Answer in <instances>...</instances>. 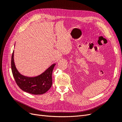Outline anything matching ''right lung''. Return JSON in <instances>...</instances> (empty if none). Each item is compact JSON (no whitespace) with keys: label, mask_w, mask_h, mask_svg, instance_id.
I'll return each instance as SVG.
<instances>
[{"label":"right lung","mask_w":122,"mask_h":122,"mask_svg":"<svg viewBox=\"0 0 122 122\" xmlns=\"http://www.w3.org/2000/svg\"><path fill=\"white\" fill-rule=\"evenodd\" d=\"M14 51L12 55L11 68L14 79L17 84L22 90L34 95H41L48 91L52 84V73L55 65L54 64L41 74L36 77L25 76L18 72L14 60Z\"/></svg>","instance_id":"1"}]
</instances>
